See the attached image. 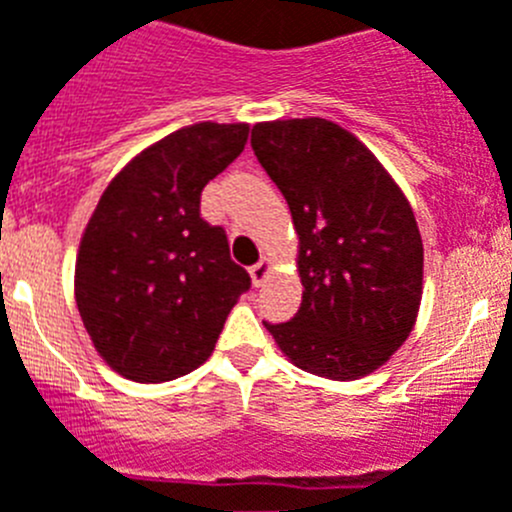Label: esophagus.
<instances>
[{
    "label": "esophagus",
    "mask_w": 512,
    "mask_h": 512,
    "mask_svg": "<svg viewBox=\"0 0 512 512\" xmlns=\"http://www.w3.org/2000/svg\"><path fill=\"white\" fill-rule=\"evenodd\" d=\"M267 275H270V260H265V257H262L260 262H255V265L250 267V278H252V283L257 285V288L265 283Z\"/></svg>",
    "instance_id": "1"
}]
</instances>
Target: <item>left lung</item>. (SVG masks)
<instances>
[{
	"label": "left lung",
	"instance_id": "left-lung-1",
	"mask_svg": "<svg viewBox=\"0 0 512 512\" xmlns=\"http://www.w3.org/2000/svg\"><path fill=\"white\" fill-rule=\"evenodd\" d=\"M250 143L300 237L298 313L262 323L308 374H371L407 341L422 300L424 250L407 197L364 143L326 118L257 123Z\"/></svg>",
	"mask_w": 512,
	"mask_h": 512
}]
</instances>
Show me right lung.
<instances>
[{
	"instance_id": "obj_1",
	"label": "right lung",
	"mask_w": 512,
	"mask_h": 512,
	"mask_svg": "<svg viewBox=\"0 0 512 512\" xmlns=\"http://www.w3.org/2000/svg\"><path fill=\"white\" fill-rule=\"evenodd\" d=\"M247 123H197L136 156L103 191L75 262V300L105 364L141 384L202 366L252 285L202 189L247 143Z\"/></svg>"
}]
</instances>
